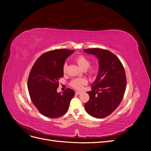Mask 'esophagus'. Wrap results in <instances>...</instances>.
<instances>
[{
  "mask_svg": "<svg viewBox=\"0 0 151 151\" xmlns=\"http://www.w3.org/2000/svg\"><path fill=\"white\" fill-rule=\"evenodd\" d=\"M81 92H80V91H76V94H77V95H79V94H81Z\"/></svg>",
  "mask_w": 151,
  "mask_h": 151,
  "instance_id": "1",
  "label": "esophagus"
}]
</instances>
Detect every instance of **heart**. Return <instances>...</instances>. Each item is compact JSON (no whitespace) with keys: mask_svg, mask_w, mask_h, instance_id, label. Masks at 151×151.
Instances as JSON below:
<instances>
[{"mask_svg":"<svg viewBox=\"0 0 151 151\" xmlns=\"http://www.w3.org/2000/svg\"><path fill=\"white\" fill-rule=\"evenodd\" d=\"M76 61L78 65L83 70H86L90 65V61L88 58H87L83 55H79L76 58ZM67 65V63H64L63 66V72H66ZM96 72V68L94 67L89 68V72L91 74H94ZM86 83V80L84 79H76L72 80L70 83V86L75 89H80L82 86Z\"/></svg>","mask_w":151,"mask_h":151,"instance_id":"obj_1","label":"heart"}]
</instances>
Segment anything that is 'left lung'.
Segmentation results:
<instances>
[{
  "mask_svg": "<svg viewBox=\"0 0 151 151\" xmlns=\"http://www.w3.org/2000/svg\"><path fill=\"white\" fill-rule=\"evenodd\" d=\"M84 51L96 57L99 63L92 90L87 92L89 99L84 108L89 115L103 118L115 110L124 96L127 85L124 68L119 58L109 50L96 48Z\"/></svg>",
  "mask_w": 151,
  "mask_h": 151,
  "instance_id": "8db88e82",
  "label": "left lung"
}]
</instances>
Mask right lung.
<instances>
[{"instance_id": "right-lung-1", "label": "right lung", "mask_w": 151, "mask_h": 151, "mask_svg": "<svg viewBox=\"0 0 151 151\" xmlns=\"http://www.w3.org/2000/svg\"><path fill=\"white\" fill-rule=\"evenodd\" d=\"M74 50L58 49L42 55L30 71L28 88L32 102L48 118L60 117L67 111L75 92L67 88L57 93L58 81L63 76V66Z\"/></svg>"}]
</instances>
